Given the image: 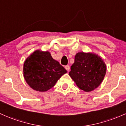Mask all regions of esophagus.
Wrapping results in <instances>:
<instances>
[{
    "label": "esophagus",
    "instance_id": "34e87169",
    "mask_svg": "<svg viewBox=\"0 0 126 126\" xmlns=\"http://www.w3.org/2000/svg\"><path fill=\"white\" fill-rule=\"evenodd\" d=\"M64 67H65V69L66 70H67V71H69V70H70V66L69 65H66L64 66Z\"/></svg>",
    "mask_w": 126,
    "mask_h": 126
}]
</instances>
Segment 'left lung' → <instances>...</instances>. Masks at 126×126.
I'll return each mask as SVG.
<instances>
[{"instance_id":"obj_1","label":"left lung","mask_w":126,"mask_h":126,"mask_svg":"<svg viewBox=\"0 0 126 126\" xmlns=\"http://www.w3.org/2000/svg\"><path fill=\"white\" fill-rule=\"evenodd\" d=\"M69 75L84 92H91L101 84L106 74V64L97 55L78 52L70 67Z\"/></svg>"}]
</instances>
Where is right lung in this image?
Wrapping results in <instances>:
<instances>
[{"instance_id": "right-lung-1", "label": "right lung", "mask_w": 126, "mask_h": 126, "mask_svg": "<svg viewBox=\"0 0 126 126\" xmlns=\"http://www.w3.org/2000/svg\"><path fill=\"white\" fill-rule=\"evenodd\" d=\"M23 72L30 87L38 92H46L54 86L67 70L52 59L49 52L36 51L25 61Z\"/></svg>"}]
</instances>
